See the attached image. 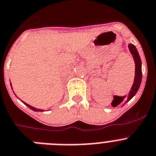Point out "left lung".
<instances>
[{
    "instance_id": "left-lung-1",
    "label": "left lung",
    "mask_w": 156,
    "mask_h": 156,
    "mask_svg": "<svg viewBox=\"0 0 156 156\" xmlns=\"http://www.w3.org/2000/svg\"><path fill=\"white\" fill-rule=\"evenodd\" d=\"M129 51L131 53V54L133 57L134 62H135V78H134V82L132 86L131 90H130L129 93V95L127 97V99H126L125 104L126 102H129V101L136 94L138 89L140 87V85L141 83L142 80V68H141V60L140 58V55L138 54V51L136 50V46H134L133 44H129ZM124 97H119V96H115L114 97V101L112 102V106L114 107L118 106V104H120L121 102L123 101Z\"/></svg>"
}]
</instances>
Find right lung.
<instances>
[{"label": "right lung", "mask_w": 156, "mask_h": 156, "mask_svg": "<svg viewBox=\"0 0 156 156\" xmlns=\"http://www.w3.org/2000/svg\"><path fill=\"white\" fill-rule=\"evenodd\" d=\"M11 86H12V83H11ZM14 94H15V93H14ZM22 102H23V101H22ZM23 102V103H24V104L26 105V106H28L29 108L31 109V110H34V111H44V110H40V109H37V108H35V107H33V106H30V105H28V104H27V103H26V102Z\"/></svg>", "instance_id": "add662e5"}]
</instances>
